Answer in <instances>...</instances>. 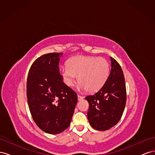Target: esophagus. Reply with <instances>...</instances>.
<instances>
[{
    "label": "esophagus",
    "mask_w": 155,
    "mask_h": 155,
    "mask_svg": "<svg viewBox=\"0 0 155 155\" xmlns=\"http://www.w3.org/2000/svg\"><path fill=\"white\" fill-rule=\"evenodd\" d=\"M83 99V96L78 95V101H80V100H81Z\"/></svg>",
    "instance_id": "esophagus-1"
}]
</instances>
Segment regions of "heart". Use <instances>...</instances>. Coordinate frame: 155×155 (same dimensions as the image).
I'll list each match as a JSON object with an SVG mask.
<instances>
[{
    "label": "heart",
    "instance_id": "b5f03b06",
    "mask_svg": "<svg viewBox=\"0 0 155 155\" xmlns=\"http://www.w3.org/2000/svg\"><path fill=\"white\" fill-rule=\"evenodd\" d=\"M60 73L67 87H71L78 76V87L93 92L104 85L109 76V64L105 58L78 55L68 59Z\"/></svg>",
    "mask_w": 155,
    "mask_h": 155
}]
</instances>
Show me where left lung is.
Here are the masks:
<instances>
[{
    "label": "left lung",
    "mask_w": 155,
    "mask_h": 155,
    "mask_svg": "<svg viewBox=\"0 0 155 155\" xmlns=\"http://www.w3.org/2000/svg\"><path fill=\"white\" fill-rule=\"evenodd\" d=\"M111 70L105 84L85 100L89 104L87 118L92 128L106 130L118 122L126 104V87L120 65L110 57Z\"/></svg>",
    "instance_id": "1"
}]
</instances>
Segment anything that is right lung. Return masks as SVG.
Segmentation results:
<instances>
[{
    "label": "right lung",
    "mask_w": 155,
    "mask_h": 155,
    "mask_svg": "<svg viewBox=\"0 0 155 155\" xmlns=\"http://www.w3.org/2000/svg\"><path fill=\"white\" fill-rule=\"evenodd\" d=\"M63 53L41 55L32 64L27 78L26 95L30 113L44 132L55 134L67 129L78 96L63 81L59 63Z\"/></svg>",
    "instance_id": "right-lung-1"
}]
</instances>
